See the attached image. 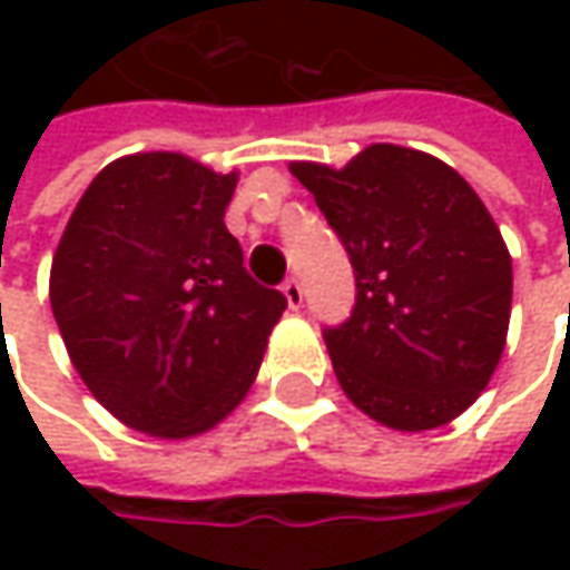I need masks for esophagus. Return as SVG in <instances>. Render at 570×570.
I'll use <instances>...</instances> for the list:
<instances>
[{"label": "esophagus", "mask_w": 570, "mask_h": 570, "mask_svg": "<svg viewBox=\"0 0 570 570\" xmlns=\"http://www.w3.org/2000/svg\"><path fill=\"white\" fill-rule=\"evenodd\" d=\"M282 295L288 297V307H292V311H297V307L304 304V288H301L297 278H285V282H282Z\"/></svg>", "instance_id": "34e87169"}]
</instances>
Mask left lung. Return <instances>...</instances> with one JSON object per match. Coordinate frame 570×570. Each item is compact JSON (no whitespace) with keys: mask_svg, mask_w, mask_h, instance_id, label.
<instances>
[{"mask_svg":"<svg viewBox=\"0 0 570 570\" xmlns=\"http://www.w3.org/2000/svg\"><path fill=\"white\" fill-rule=\"evenodd\" d=\"M355 269V307L323 340L342 390L374 422L428 431L466 412L501 362L511 253L444 161L367 145L348 165L295 161Z\"/></svg>","mask_w":570,"mask_h":570,"instance_id":"1","label":"left lung"}]
</instances>
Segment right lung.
<instances>
[{"label": "right lung", "mask_w": 570, "mask_h": 570, "mask_svg": "<svg viewBox=\"0 0 570 570\" xmlns=\"http://www.w3.org/2000/svg\"><path fill=\"white\" fill-rule=\"evenodd\" d=\"M237 174L177 151L107 165L78 199L50 304L85 386L122 425L193 438L247 396L285 295L253 282L225 208Z\"/></svg>", "instance_id": "add662e5"}]
</instances>
